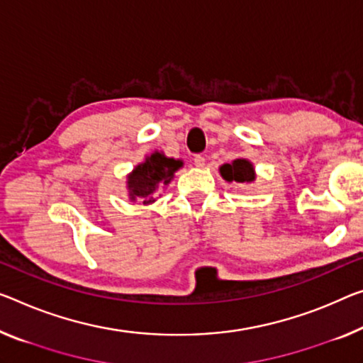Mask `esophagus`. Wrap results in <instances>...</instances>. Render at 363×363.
I'll return each mask as SVG.
<instances>
[{
  "instance_id": "34e87169",
  "label": "esophagus",
  "mask_w": 363,
  "mask_h": 363,
  "mask_svg": "<svg viewBox=\"0 0 363 363\" xmlns=\"http://www.w3.org/2000/svg\"><path fill=\"white\" fill-rule=\"evenodd\" d=\"M194 165L199 167V169H203V167L206 165V159L203 157V155H194Z\"/></svg>"
}]
</instances>
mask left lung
I'll return each mask as SVG.
<instances>
[{
	"label": "left lung",
	"mask_w": 363,
	"mask_h": 363,
	"mask_svg": "<svg viewBox=\"0 0 363 363\" xmlns=\"http://www.w3.org/2000/svg\"><path fill=\"white\" fill-rule=\"evenodd\" d=\"M220 175L227 182H235L243 185V183H252L255 182L256 174L255 167L247 159H235L230 164H224L219 169Z\"/></svg>",
	"instance_id": "1"
}]
</instances>
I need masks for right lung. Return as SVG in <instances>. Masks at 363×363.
Here are the masks:
<instances>
[{"mask_svg": "<svg viewBox=\"0 0 363 363\" xmlns=\"http://www.w3.org/2000/svg\"><path fill=\"white\" fill-rule=\"evenodd\" d=\"M180 167H183L182 160L165 157L162 152L155 150L128 175V196L131 201L139 199L143 204L154 203L159 189L169 185Z\"/></svg>", "mask_w": 363, "mask_h": 363, "instance_id": "right-lung-1", "label": "right lung"}]
</instances>
